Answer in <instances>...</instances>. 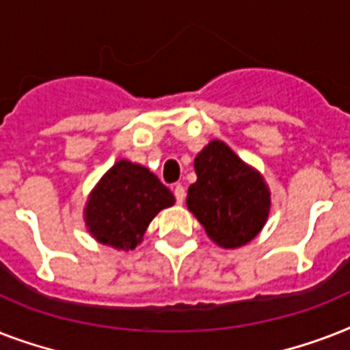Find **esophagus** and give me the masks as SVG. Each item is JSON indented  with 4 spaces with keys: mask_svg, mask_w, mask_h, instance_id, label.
<instances>
[{
    "mask_svg": "<svg viewBox=\"0 0 350 350\" xmlns=\"http://www.w3.org/2000/svg\"><path fill=\"white\" fill-rule=\"evenodd\" d=\"M174 196H176V202L180 203H183L185 202V187L183 185H176L174 187Z\"/></svg>",
    "mask_w": 350,
    "mask_h": 350,
    "instance_id": "34e87169",
    "label": "esophagus"
}]
</instances>
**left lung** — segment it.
I'll use <instances>...</instances> for the list:
<instances>
[{
	"label": "left lung",
	"instance_id": "left-lung-1",
	"mask_svg": "<svg viewBox=\"0 0 350 350\" xmlns=\"http://www.w3.org/2000/svg\"><path fill=\"white\" fill-rule=\"evenodd\" d=\"M194 170L198 180L189 187L187 207L208 238L224 249L252 241L271 213V191L263 176L219 139L198 152Z\"/></svg>",
	"mask_w": 350,
	"mask_h": 350
}]
</instances>
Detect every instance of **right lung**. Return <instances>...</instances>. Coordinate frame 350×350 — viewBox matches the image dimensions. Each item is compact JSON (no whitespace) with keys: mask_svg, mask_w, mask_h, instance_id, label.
<instances>
[{"mask_svg":"<svg viewBox=\"0 0 350 350\" xmlns=\"http://www.w3.org/2000/svg\"><path fill=\"white\" fill-rule=\"evenodd\" d=\"M174 194L147 167L120 159L101 176L83 208L90 236L118 250L136 249L159 211L174 205Z\"/></svg>","mask_w":350,"mask_h":350,"instance_id":"add662e5","label":"right lung"}]
</instances>
